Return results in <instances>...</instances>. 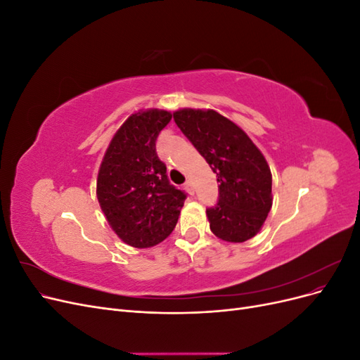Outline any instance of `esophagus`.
Wrapping results in <instances>:
<instances>
[{
	"label": "esophagus",
	"mask_w": 360,
	"mask_h": 360,
	"mask_svg": "<svg viewBox=\"0 0 360 360\" xmlns=\"http://www.w3.org/2000/svg\"><path fill=\"white\" fill-rule=\"evenodd\" d=\"M184 188H186V191H188L191 195H193V184H192L191 180H188L186 183H184Z\"/></svg>",
	"instance_id": "1"
}]
</instances>
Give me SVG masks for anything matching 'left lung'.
<instances>
[{"mask_svg":"<svg viewBox=\"0 0 360 360\" xmlns=\"http://www.w3.org/2000/svg\"><path fill=\"white\" fill-rule=\"evenodd\" d=\"M172 115L219 183V201L205 212L212 233L230 243L257 236L274 202L264 155L240 126L214 110L181 108Z\"/></svg>","mask_w":360,"mask_h":360,"instance_id":"8db88e82","label":"left lung"}]
</instances>
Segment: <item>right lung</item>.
Here are the masks:
<instances>
[{
	"mask_svg": "<svg viewBox=\"0 0 360 360\" xmlns=\"http://www.w3.org/2000/svg\"><path fill=\"white\" fill-rule=\"evenodd\" d=\"M172 114L139 110L118 127L97 174L96 195L112 231L129 246L151 248L172 233L186 193L169 184L156 139Z\"/></svg>",
	"mask_w": 360,
	"mask_h": 360,
	"instance_id": "1",
	"label": "right lung"
}]
</instances>
